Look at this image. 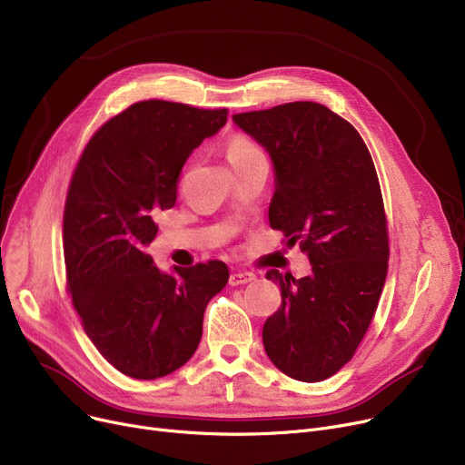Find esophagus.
Segmentation results:
<instances>
[{
	"instance_id": "34e87169",
	"label": "esophagus",
	"mask_w": 465,
	"mask_h": 465,
	"mask_svg": "<svg viewBox=\"0 0 465 465\" xmlns=\"http://www.w3.org/2000/svg\"><path fill=\"white\" fill-rule=\"evenodd\" d=\"M256 279L254 273H249V272H235L230 275V286H241V284H247V282H252Z\"/></svg>"
}]
</instances>
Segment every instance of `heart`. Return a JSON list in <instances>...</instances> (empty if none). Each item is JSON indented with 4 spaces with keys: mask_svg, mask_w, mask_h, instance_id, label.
<instances>
[{
    "mask_svg": "<svg viewBox=\"0 0 465 465\" xmlns=\"http://www.w3.org/2000/svg\"><path fill=\"white\" fill-rule=\"evenodd\" d=\"M258 146L245 135H233L228 144H226V158L232 165V169L241 167L242 163H247L249 160L260 156Z\"/></svg>",
    "mask_w": 465,
    "mask_h": 465,
    "instance_id": "1",
    "label": "heart"
}]
</instances>
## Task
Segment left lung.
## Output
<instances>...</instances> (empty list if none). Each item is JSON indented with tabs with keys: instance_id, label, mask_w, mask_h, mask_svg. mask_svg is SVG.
Wrapping results in <instances>:
<instances>
[{
	"instance_id": "8db88e82",
	"label": "left lung",
	"mask_w": 465,
	"mask_h": 465,
	"mask_svg": "<svg viewBox=\"0 0 465 465\" xmlns=\"http://www.w3.org/2000/svg\"><path fill=\"white\" fill-rule=\"evenodd\" d=\"M270 154V224L300 241L311 275L270 270L282 303L265 321L263 349L284 375L319 382L352 358L382 294L388 233L381 186L360 134L326 105L294 102L232 116Z\"/></svg>"
}]
</instances>
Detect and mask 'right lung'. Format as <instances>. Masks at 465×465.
<instances>
[{
  "mask_svg": "<svg viewBox=\"0 0 465 465\" xmlns=\"http://www.w3.org/2000/svg\"><path fill=\"white\" fill-rule=\"evenodd\" d=\"M226 120V109L139 102L100 128L73 173L64 211L71 300L95 349L132 379L183 368L207 303L230 279L224 262L165 273L144 252L158 233L154 214L177 202L184 162Z\"/></svg>",
  "mask_w": 465,
  "mask_h": 465,
  "instance_id": "obj_1",
  "label": "right lung"
}]
</instances>
